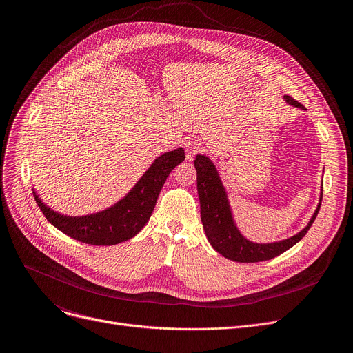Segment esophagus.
Masks as SVG:
<instances>
[{
    "mask_svg": "<svg viewBox=\"0 0 353 353\" xmlns=\"http://www.w3.org/2000/svg\"><path fill=\"white\" fill-rule=\"evenodd\" d=\"M184 149H185V157H187V159H188V161H192L194 157H195L196 154H199L201 143H199L196 139L191 138V139L185 141Z\"/></svg>",
    "mask_w": 353,
    "mask_h": 353,
    "instance_id": "obj_1",
    "label": "esophagus"
}]
</instances>
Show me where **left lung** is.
Wrapping results in <instances>:
<instances>
[{"label":"left lung","mask_w":353,"mask_h":353,"mask_svg":"<svg viewBox=\"0 0 353 353\" xmlns=\"http://www.w3.org/2000/svg\"><path fill=\"white\" fill-rule=\"evenodd\" d=\"M285 99L289 105L305 109L303 105H300L293 97L285 96ZM194 166L196 169V190L204 230L211 245L219 254L232 261L260 263L275 259L293 247L300 239L305 237L320 211L321 204H319V208L316 210L309 225L290 239L271 244L251 243L237 232L233 223L225 190L212 162L203 155H198L194 161Z\"/></svg>","instance_id":"obj_1"}]
</instances>
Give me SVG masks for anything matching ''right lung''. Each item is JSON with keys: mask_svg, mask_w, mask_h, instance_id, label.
<instances>
[{"mask_svg": "<svg viewBox=\"0 0 353 353\" xmlns=\"http://www.w3.org/2000/svg\"><path fill=\"white\" fill-rule=\"evenodd\" d=\"M184 158L183 148L159 157L125 198L114 207L94 215L64 216L47 208L34 192L33 195L46 219L67 236L86 244L112 245L134 237L145 226L168 176Z\"/></svg>", "mask_w": 353, "mask_h": 353, "instance_id": "right-lung-1", "label": "right lung"}]
</instances>
